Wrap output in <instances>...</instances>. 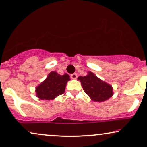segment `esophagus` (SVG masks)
I'll return each instance as SVG.
<instances>
[{
  "mask_svg": "<svg viewBox=\"0 0 147 147\" xmlns=\"http://www.w3.org/2000/svg\"><path fill=\"white\" fill-rule=\"evenodd\" d=\"M70 77H71L72 79H76L77 78V74L76 73H74V74H72L71 75H70Z\"/></svg>",
  "mask_w": 147,
  "mask_h": 147,
  "instance_id": "esophagus-1",
  "label": "esophagus"
}]
</instances>
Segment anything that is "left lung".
I'll use <instances>...</instances> for the list:
<instances>
[{
  "instance_id": "8db88e82",
  "label": "left lung",
  "mask_w": 147,
  "mask_h": 147,
  "mask_svg": "<svg viewBox=\"0 0 147 147\" xmlns=\"http://www.w3.org/2000/svg\"><path fill=\"white\" fill-rule=\"evenodd\" d=\"M78 79L85 92L94 101H105L113 95L112 86L100 80L92 72H89L88 75L84 77L80 76Z\"/></svg>"
}]
</instances>
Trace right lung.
Returning a JSON list of instances; mask_svg holds the SVG:
<instances>
[{
	"instance_id": "obj_1",
	"label": "right lung",
	"mask_w": 147,
	"mask_h": 147,
	"mask_svg": "<svg viewBox=\"0 0 147 147\" xmlns=\"http://www.w3.org/2000/svg\"><path fill=\"white\" fill-rule=\"evenodd\" d=\"M70 77L67 74L60 75L55 72H51L47 78L36 88V94L42 100H52L64 93L67 81Z\"/></svg>"
}]
</instances>
